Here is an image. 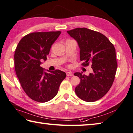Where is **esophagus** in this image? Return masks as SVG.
Returning <instances> with one entry per match:
<instances>
[{
	"instance_id": "1",
	"label": "esophagus",
	"mask_w": 133,
	"mask_h": 133,
	"mask_svg": "<svg viewBox=\"0 0 133 133\" xmlns=\"http://www.w3.org/2000/svg\"><path fill=\"white\" fill-rule=\"evenodd\" d=\"M66 76H73V74H72V72H66Z\"/></svg>"
}]
</instances>
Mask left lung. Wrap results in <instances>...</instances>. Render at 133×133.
<instances>
[{"mask_svg":"<svg viewBox=\"0 0 133 133\" xmlns=\"http://www.w3.org/2000/svg\"><path fill=\"white\" fill-rule=\"evenodd\" d=\"M79 44L80 59L83 66L91 64L93 71L89 76L76 72L81 79L75 88L80 98L94 102L105 95L113 84L117 67L115 49L109 40L98 32L77 28L67 31Z\"/></svg>","mask_w":133,"mask_h":133,"instance_id":"left-lung-1","label":"left lung"}]
</instances>
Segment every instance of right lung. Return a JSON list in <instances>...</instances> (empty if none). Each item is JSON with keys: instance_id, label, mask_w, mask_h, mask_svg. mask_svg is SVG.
I'll return each instance as SVG.
<instances>
[{"instance_id": "add662e5", "label": "right lung", "mask_w": 133, "mask_h": 133, "mask_svg": "<svg viewBox=\"0 0 133 133\" xmlns=\"http://www.w3.org/2000/svg\"><path fill=\"white\" fill-rule=\"evenodd\" d=\"M61 31L33 32L20 40L14 53L15 71L22 89L30 98L39 102L50 101L57 94L64 72H44L41 66Z\"/></svg>"}]
</instances>
